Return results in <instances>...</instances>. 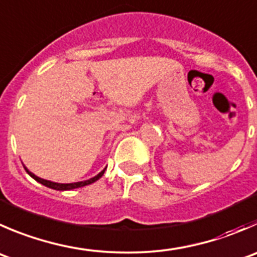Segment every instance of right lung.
I'll return each mask as SVG.
<instances>
[{"mask_svg":"<svg viewBox=\"0 0 257 257\" xmlns=\"http://www.w3.org/2000/svg\"><path fill=\"white\" fill-rule=\"evenodd\" d=\"M25 171L27 172V173L30 174V176L32 177V178L35 179V181H37L39 183L44 184V186L49 187V188H52V189H56V191H69V189H74V188H79V187H84V186H88V184H91L94 183L95 181H98L99 178H100L101 176L104 174V172H105V168L103 169V171L100 172L99 174H96L95 177H93V178L90 179H86V181H81V182H75V183H56V182H51V181H47V179H42L40 178V177L35 176L34 173H31V172L29 171V169L26 168V167L24 166Z\"/></svg>","mask_w":257,"mask_h":257,"instance_id":"1","label":"right lung"}]
</instances>
